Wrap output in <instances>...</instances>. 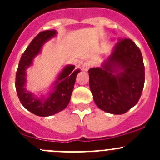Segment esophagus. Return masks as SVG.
Here are the masks:
<instances>
[{
    "mask_svg": "<svg viewBox=\"0 0 160 160\" xmlns=\"http://www.w3.org/2000/svg\"><path fill=\"white\" fill-rule=\"evenodd\" d=\"M93 66V63L90 62V61H87V62H85L84 63L82 64V69L84 70H88L90 67H92Z\"/></svg>",
    "mask_w": 160,
    "mask_h": 160,
    "instance_id": "obj_1",
    "label": "esophagus"
}]
</instances>
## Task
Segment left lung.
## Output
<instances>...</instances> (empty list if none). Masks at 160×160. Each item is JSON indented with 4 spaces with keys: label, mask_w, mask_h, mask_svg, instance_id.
I'll use <instances>...</instances> for the list:
<instances>
[{
    "label": "left lung",
    "mask_w": 160,
    "mask_h": 160,
    "mask_svg": "<svg viewBox=\"0 0 160 160\" xmlns=\"http://www.w3.org/2000/svg\"><path fill=\"white\" fill-rule=\"evenodd\" d=\"M88 73L94 102L106 112L124 114L140 98L145 68L140 49L129 38L118 41L102 66Z\"/></svg>",
    "instance_id": "8db88e82"
}]
</instances>
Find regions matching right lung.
I'll return each instance as SVG.
<instances>
[{
	"label": "right lung",
	"instance_id": "add662e5",
	"mask_svg": "<svg viewBox=\"0 0 160 160\" xmlns=\"http://www.w3.org/2000/svg\"><path fill=\"white\" fill-rule=\"evenodd\" d=\"M56 35V30H46L38 33L30 42L20 59L16 73L17 93L23 107L38 116H50L63 111L70 102L76 76L80 72L74 70V66H66L54 82L53 90L47 98H38L25 90V70L32 65L35 56L41 52L42 46Z\"/></svg>",
	"mask_w": 160,
	"mask_h": 160
}]
</instances>
